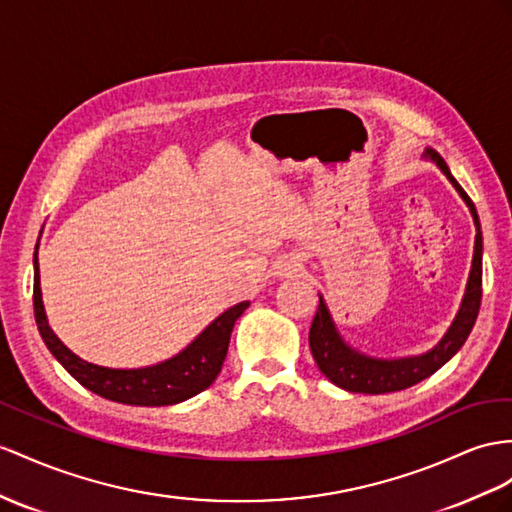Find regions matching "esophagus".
I'll return each mask as SVG.
<instances>
[{"instance_id": "1", "label": "esophagus", "mask_w": 512, "mask_h": 512, "mask_svg": "<svg viewBox=\"0 0 512 512\" xmlns=\"http://www.w3.org/2000/svg\"><path fill=\"white\" fill-rule=\"evenodd\" d=\"M300 268V264L296 259H287V261H279L277 268H274V274H279V277H287L290 272H296Z\"/></svg>"}]
</instances>
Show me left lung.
<instances>
[{
  "label": "left lung",
  "instance_id": "1",
  "mask_svg": "<svg viewBox=\"0 0 512 512\" xmlns=\"http://www.w3.org/2000/svg\"><path fill=\"white\" fill-rule=\"evenodd\" d=\"M426 155L435 162L441 173L450 179L456 192L463 196L471 216H474L476 225V244H474V261H471V272L467 281V290L463 296L461 309H458L456 318L448 333L443 335L441 342L417 357H404V359H374L368 355H361L359 350H352L342 335L337 333L335 322L331 318L326 303L320 296V305L316 316H313L311 329H309V348L311 355L316 359L320 372L329 378L331 383L342 387L352 393H391L406 387H413L419 381H424L430 374H435L443 363H448L469 337L471 329L480 311V298H482V231L480 220L474 203L467 196V192L458 186V181L452 177L448 164L443 157L428 149Z\"/></svg>",
  "mask_w": 512,
  "mask_h": 512
}]
</instances>
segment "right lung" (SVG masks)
Returning <instances> with one entry per match:
<instances>
[{
  "label": "right lung",
  "instance_id": "add662e5",
  "mask_svg": "<svg viewBox=\"0 0 512 512\" xmlns=\"http://www.w3.org/2000/svg\"><path fill=\"white\" fill-rule=\"evenodd\" d=\"M246 307L248 300L220 313L188 348H183L173 359L138 370L103 368V365L88 363L73 355L56 337V333L51 331L41 296L38 257L34 253V318L38 333H41L51 355L60 361L62 368L77 383L112 402L131 406H168L188 400L207 389L220 374L222 363H225L227 357L233 324L242 316Z\"/></svg>",
  "mask_w": 512,
  "mask_h": 512
}]
</instances>
